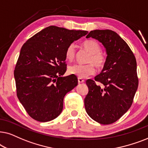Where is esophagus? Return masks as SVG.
Returning a JSON list of instances; mask_svg holds the SVG:
<instances>
[{
    "label": "esophagus",
    "instance_id": "esophagus-1",
    "mask_svg": "<svg viewBox=\"0 0 148 148\" xmlns=\"http://www.w3.org/2000/svg\"><path fill=\"white\" fill-rule=\"evenodd\" d=\"M78 83H82V82H84V80L82 78H78Z\"/></svg>",
    "mask_w": 148,
    "mask_h": 148
}]
</instances>
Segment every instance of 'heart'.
I'll return each mask as SVG.
<instances>
[{
    "label": "heart",
    "instance_id": "heart-1",
    "mask_svg": "<svg viewBox=\"0 0 148 148\" xmlns=\"http://www.w3.org/2000/svg\"><path fill=\"white\" fill-rule=\"evenodd\" d=\"M82 46L90 53L86 64H74L69 66L68 72L71 74L78 76V78H85L95 72V66L97 68H103L106 64V58L101 53V46L93 40H86L82 43ZM66 59L72 62L75 58V46L71 44L66 49L65 53Z\"/></svg>",
    "mask_w": 148,
    "mask_h": 148
}]
</instances>
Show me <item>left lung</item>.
<instances>
[{"mask_svg":"<svg viewBox=\"0 0 148 148\" xmlns=\"http://www.w3.org/2000/svg\"><path fill=\"white\" fill-rule=\"evenodd\" d=\"M90 37L102 43L107 58L95 80L86 81L88 92L84 107L95 121L110 125L121 119L132 105L139 83L137 62L129 45L115 32L95 29L86 38ZM96 82L101 84L97 85Z\"/></svg>","mask_w":148,"mask_h":148,"instance_id":"obj_1","label":"left lung"}]
</instances>
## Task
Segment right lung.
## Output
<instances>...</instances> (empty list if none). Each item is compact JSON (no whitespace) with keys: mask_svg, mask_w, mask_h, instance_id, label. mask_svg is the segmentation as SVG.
I'll return each mask as SVG.
<instances>
[{"mask_svg":"<svg viewBox=\"0 0 148 148\" xmlns=\"http://www.w3.org/2000/svg\"><path fill=\"white\" fill-rule=\"evenodd\" d=\"M51 25L21 47L14 70L17 96L29 116L37 121H51L61 114L67 92L78 84L75 75L66 71V49L87 34Z\"/></svg>","mask_w":148,"mask_h":148,"instance_id":"right-lung-1","label":"right lung"}]
</instances>
